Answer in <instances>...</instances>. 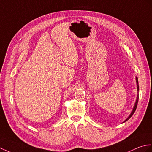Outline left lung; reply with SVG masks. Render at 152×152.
<instances>
[{
  "instance_id": "left-lung-1",
  "label": "left lung",
  "mask_w": 152,
  "mask_h": 152,
  "mask_svg": "<svg viewBox=\"0 0 152 152\" xmlns=\"http://www.w3.org/2000/svg\"><path fill=\"white\" fill-rule=\"evenodd\" d=\"M136 82H137V91H138V92H139V82H138V78H137V77H136ZM138 101H139V94H138V95H137V100H136V102H135V105H134V107H133V110H132V113H131V114L129 115V116H128V118H127V119L126 120V121H125L124 122H126L127 121H128V120H129L130 118L132 117V116L134 114V113H135V110H136V109H137V104H138Z\"/></svg>"
}]
</instances>
